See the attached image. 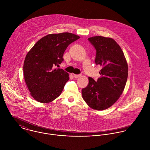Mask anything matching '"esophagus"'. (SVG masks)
<instances>
[{
    "mask_svg": "<svg viewBox=\"0 0 150 150\" xmlns=\"http://www.w3.org/2000/svg\"><path fill=\"white\" fill-rule=\"evenodd\" d=\"M73 75H74V77L75 78H79V77L81 76V75H76V74H74Z\"/></svg>",
    "mask_w": 150,
    "mask_h": 150,
    "instance_id": "obj_1",
    "label": "esophagus"
}]
</instances>
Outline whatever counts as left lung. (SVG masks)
<instances>
[{
    "mask_svg": "<svg viewBox=\"0 0 150 150\" xmlns=\"http://www.w3.org/2000/svg\"><path fill=\"white\" fill-rule=\"evenodd\" d=\"M88 40L96 50L95 63L102 67L96 82L89 77L82 89L83 99L91 108L103 110L111 107L122 94L128 76V64L120 45L110 37L94 36Z\"/></svg>",
    "mask_w": 150,
    "mask_h": 150,
    "instance_id": "1",
    "label": "left lung"
}]
</instances>
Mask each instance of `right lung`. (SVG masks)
<instances>
[{
    "instance_id": "right-lung-1",
    "label": "right lung",
    "mask_w": 150,
    "mask_h": 150,
    "mask_svg": "<svg viewBox=\"0 0 150 150\" xmlns=\"http://www.w3.org/2000/svg\"><path fill=\"white\" fill-rule=\"evenodd\" d=\"M79 38L70 33L50 34L40 39L28 52L24 61L23 74L34 100L48 103L61 95L69 80V74L54 68L63 61L67 47Z\"/></svg>"
}]
</instances>
